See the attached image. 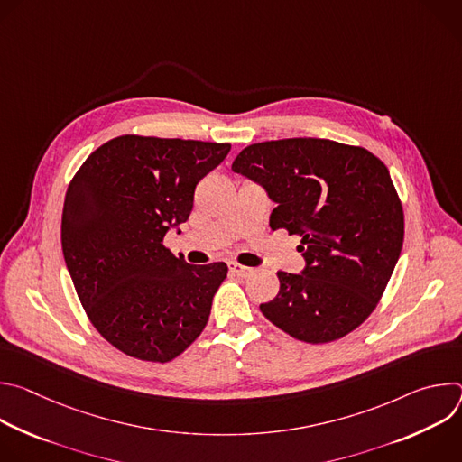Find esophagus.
I'll return each mask as SVG.
<instances>
[{"instance_id":"1","label":"esophagus","mask_w":462,"mask_h":462,"mask_svg":"<svg viewBox=\"0 0 462 462\" xmlns=\"http://www.w3.org/2000/svg\"><path fill=\"white\" fill-rule=\"evenodd\" d=\"M228 269H230L232 274H236V276H239V278H246V276H250V274L254 273V269L245 267V265H239V263H228Z\"/></svg>"}]
</instances>
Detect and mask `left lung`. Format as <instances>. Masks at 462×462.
Wrapping results in <instances>:
<instances>
[{"mask_svg":"<svg viewBox=\"0 0 462 462\" xmlns=\"http://www.w3.org/2000/svg\"><path fill=\"white\" fill-rule=\"evenodd\" d=\"M232 170L276 203L271 228L301 237V274L278 273L280 292L259 309L307 344L338 340L382 298L404 243V212L385 164L360 146L282 139L246 146Z\"/></svg>","mask_w":462,"mask_h":462,"instance_id":"obj_1","label":"left lung"}]
</instances>
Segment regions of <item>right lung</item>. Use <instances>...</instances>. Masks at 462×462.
Segmentation results:
<instances>
[{
  "instance_id": "add662e5",
  "label": "right lung",
  "mask_w": 462,
  "mask_h": 462,
  "mask_svg": "<svg viewBox=\"0 0 462 462\" xmlns=\"http://www.w3.org/2000/svg\"><path fill=\"white\" fill-rule=\"evenodd\" d=\"M228 152L230 144L122 135L69 182L65 265L91 323L124 355L164 364L203 333L228 267L189 265L164 236L189 217L197 182Z\"/></svg>"
}]
</instances>
